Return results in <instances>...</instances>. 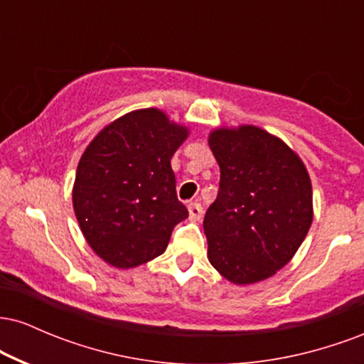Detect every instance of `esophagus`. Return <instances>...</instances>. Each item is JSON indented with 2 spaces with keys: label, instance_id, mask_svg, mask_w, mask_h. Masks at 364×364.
I'll use <instances>...</instances> for the list:
<instances>
[{
  "label": "esophagus",
  "instance_id": "esophagus-1",
  "mask_svg": "<svg viewBox=\"0 0 364 364\" xmlns=\"http://www.w3.org/2000/svg\"><path fill=\"white\" fill-rule=\"evenodd\" d=\"M188 212H190V219L191 220H200V219H202V215H203L202 205H200V203H196V202L188 203Z\"/></svg>",
  "mask_w": 364,
  "mask_h": 364
}]
</instances>
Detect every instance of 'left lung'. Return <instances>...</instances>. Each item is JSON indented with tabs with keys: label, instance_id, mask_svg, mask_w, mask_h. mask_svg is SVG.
Instances as JSON below:
<instances>
[{
	"label": "left lung",
	"instance_id": "1",
	"mask_svg": "<svg viewBox=\"0 0 364 364\" xmlns=\"http://www.w3.org/2000/svg\"><path fill=\"white\" fill-rule=\"evenodd\" d=\"M220 168L203 229L208 262L232 284L269 279L294 257L313 220L303 161L277 136L245 124L208 136Z\"/></svg>",
	"mask_w": 364,
	"mask_h": 364
}]
</instances>
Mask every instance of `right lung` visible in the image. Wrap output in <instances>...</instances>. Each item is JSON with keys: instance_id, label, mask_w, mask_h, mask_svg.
I'll use <instances>...</instances> for the list:
<instances>
[{"instance_id": "obj_1", "label": "right lung", "mask_w": 364, "mask_h": 364, "mask_svg": "<svg viewBox=\"0 0 364 364\" xmlns=\"http://www.w3.org/2000/svg\"><path fill=\"white\" fill-rule=\"evenodd\" d=\"M188 129L162 111L139 109L107 124L78 162L73 208L87 243L104 262L132 269L166 252L188 217L171 157Z\"/></svg>"}]
</instances>
